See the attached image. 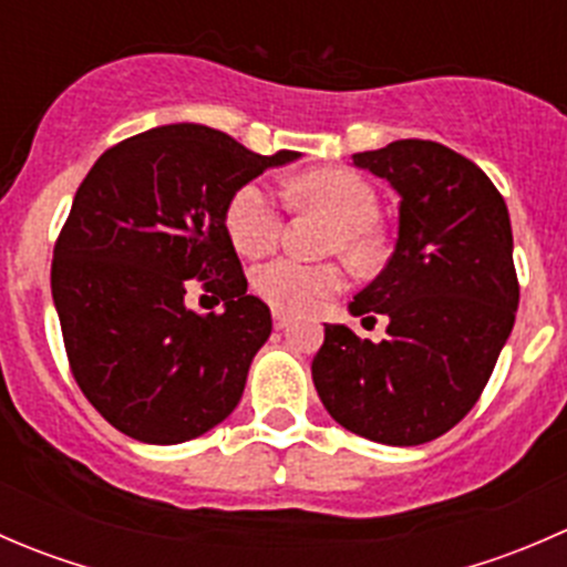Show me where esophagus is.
<instances>
[{
  "label": "esophagus",
  "instance_id": "esophagus-1",
  "mask_svg": "<svg viewBox=\"0 0 567 567\" xmlns=\"http://www.w3.org/2000/svg\"><path fill=\"white\" fill-rule=\"evenodd\" d=\"M274 326H277L279 331H285L290 326V318L285 316V312H274Z\"/></svg>",
  "mask_w": 567,
  "mask_h": 567
}]
</instances>
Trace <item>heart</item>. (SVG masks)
Returning <instances> with one entry per match:
<instances>
[{
    "label": "heart",
    "mask_w": 567,
    "mask_h": 567,
    "mask_svg": "<svg viewBox=\"0 0 567 567\" xmlns=\"http://www.w3.org/2000/svg\"><path fill=\"white\" fill-rule=\"evenodd\" d=\"M293 199L307 208H316L334 221L329 238L331 251H342L353 266L368 268L379 260V236L373 221L379 216L375 192L362 175L351 169H316L301 175L290 186ZM227 233L241 255L260 257L282 233V210L271 188L260 181H249L236 188L227 203ZM255 293L285 316H305L320 301L331 299L346 288V274L337 262H301L293 257H277L266 262L251 277Z\"/></svg>",
    "instance_id": "heart-1"
}]
</instances>
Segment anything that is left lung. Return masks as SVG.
I'll use <instances>...</instances> for the list:
<instances>
[{
	"label": "left lung",
	"mask_w": 567,
	"mask_h": 567,
	"mask_svg": "<svg viewBox=\"0 0 567 567\" xmlns=\"http://www.w3.org/2000/svg\"><path fill=\"white\" fill-rule=\"evenodd\" d=\"M353 164L400 194L392 257L348 305L390 326L370 342L326 323L312 381L346 431L414 447L472 411L516 323L511 216L488 175L439 142L398 140Z\"/></svg>",
	"instance_id": "left-lung-1"
}]
</instances>
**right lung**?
<instances>
[{"label": "right lung", "instance_id": "1", "mask_svg": "<svg viewBox=\"0 0 567 567\" xmlns=\"http://www.w3.org/2000/svg\"><path fill=\"white\" fill-rule=\"evenodd\" d=\"M293 158L175 123L117 142L82 181L56 238L51 296L73 379L120 433L181 444L238 405L271 312L247 293L227 203ZM188 278L226 301L219 317L187 310Z\"/></svg>", "mask_w": 567, "mask_h": 567}]
</instances>
